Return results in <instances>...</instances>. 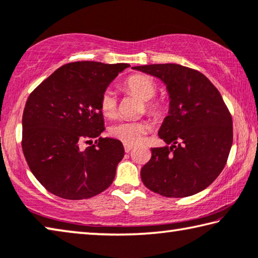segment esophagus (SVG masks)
I'll list each match as a JSON object with an SVG mask.
<instances>
[{
    "instance_id": "obj_1",
    "label": "esophagus",
    "mask_w": 258,
    "mask_h": 258,
    "mask_svg": "<svg viewBox=\"0 0 258 258\" xmlns=\"http://www.w3.org/2000/svg\"><path fill=\"white\" fill-rule=\"evenodd\" d=\"M124 149H125L126 153H130V151L133 149V146L132 145H128V144H125L124 145Z\"/></svg>"
}]
</instances>
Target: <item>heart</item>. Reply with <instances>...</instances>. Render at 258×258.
<instances>
[{"label": "heart", "instance_id": "b5f03b06", "mask_svg": "<svg viewBox=\"0 0 258 258\" xmlns=\"http://www.w3.org/2000/svg\"><path fill=\"white\" fill-rule=\"evenodd\" d=\"M124 87L127 92L134 94L145 101L146 108L151 113H158L161 110V105L151 99L156 94V84L151 78L142 75H136L130 77L125 81ZM101 111L105 117L111 118L117 112V97L114 95L112 89H107L102 94L100 100ZM150 130V124L148 121L139 120H120L113 124L110 128V133L113 138L118 139L125 144L136 145L144 140V138Z\"/></svg>", "mask_w": 258, "mask_h": 258}]
</instances>
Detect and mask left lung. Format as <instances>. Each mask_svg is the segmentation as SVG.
<instances>
[{
	"label": "left lung",
	"instance_id": "1",
	"mask_svg": "<svg viewBox=\"0 0 258 258\" xmlns=\"http://www.w3.org/2000/svg\"><path fill=\"white\" fill-rule=\"evenodd\" d=\"M157 78L169 95V112L158 131L165 146L151 148L141 169L147 188L166 198H186L211 185L233 142L231 113L218 89L201 72L179 64L134 67Z\"/></svg>",
	"mask_w": 258,
	"mask_h": 258
}]
</instances>
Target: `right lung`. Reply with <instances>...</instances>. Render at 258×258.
<instances>
[{"instance_id": "1", "label": "right lung", "mask_w": 258, "mask_h": 258, "mask_svg": "<svg viewBox=\"0 0 258 258\" xmlns=\"http://www.w3.org/2000/svg\"><path fill=\"white\" fill-rule=\"evenodd\" d=\"M128 67L88 60L63 65L28 96L23 153L32 173L50 193L89 199L112 183L125 151L117 139L100 137L104 131L100 100ZM84 142L90 144L85 150Z\"/></svg>"}]
</instances>
